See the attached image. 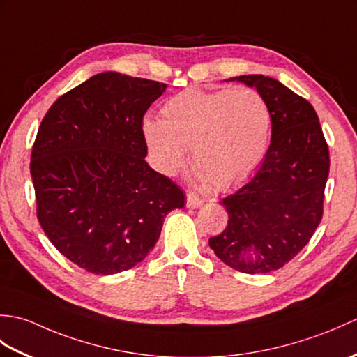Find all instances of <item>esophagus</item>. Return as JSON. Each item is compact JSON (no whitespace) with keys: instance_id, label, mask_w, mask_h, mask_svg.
I'll return each mask as SVG.
<instances>
[{"instance_id":"esophagus-1","label":"esophagus","mask_w":357,"mask_h":357,"mask_svg":"<svg viewBox=\"0 0 357 357\" xmlns=\"http://www.w3.org/2000/svg\"><path fill=\"white\" fill-rule=\"evenodd\" d=\"M204 204V199L199 198V196H196L195 193L188 192L187 193V207H192V208H198Z\"/></svg>"}]
</instances>
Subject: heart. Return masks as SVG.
<instances>
[{"label":"heart","instance_id":"obj_1","mask_svg":"<svg viewBox=\"0 0 357 357\" xmlns=\"http://www.w3.org/2000/svg\"><path fill=\"white\" fill-rule=\"evenodd\" d=\"M271 113L252 89H187L167 100L161 121L146 119L149 156L164 174L176 173L192 149L199 183L225 188L244 181L267 153Z\"/></svg>","mask_w":357,"mask_h":357}]
</instances>
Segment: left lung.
<instances>
[{"instance_id":"1","label":"left lung","mask_w":357,"mask_h":357,"mask_svg":"<svg viewBox=\"0 0 357 357\" xmlns=\"http://www.w3.org/2000/svg\"><path fill=\"white\" fill-rule=\"evenodd\" d=\"M271 113V142L253 178L225 196L229 222L208 239L229 267L248 275L275 271L304 248L324 213L330 151L313 105L279 81L242 75Z\"/></svg>"}]
</instances>
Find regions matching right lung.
<instances>
[{
    "label": "right lung",
    "instance_id": "obj_1",
    "mask_svg": "<svg viewBox=\"0 0 357 357\" xmlns=\"http://www.w3.org/2000/svg\"><path fill=\"white\" fill-rule=\"evenodd\" d=\"M162 82L98 73L59 96L32 147L36 218L67 259L93 275H115L155 247L165 215L185 196L150 169L142 119Z\"/></svg>",
    "mask_w": 357,
    "mask_h": 357
}]
</instances>
